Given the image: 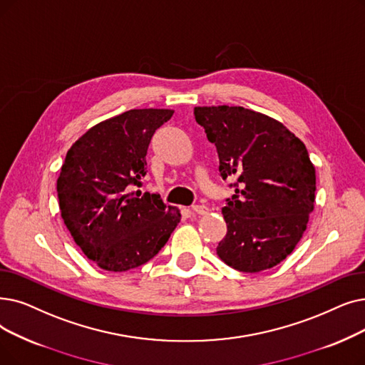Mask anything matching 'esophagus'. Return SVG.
<instances>
[{"label": "esophagus", "mask_w": 365, "mask_h": 365, "mask_svg": "<svg viewBox=\"0 0 365 365\" xmlns=\"http://www.w3.org/2000/svg\"><path fill=\"white\" fill-rule=\"evenodd\" d=\"M192 210H194L197 215H209V212H210V209H209L205 204L192 205Z\"/></svg>", "instance_id": "obj_1"}]
</instances>
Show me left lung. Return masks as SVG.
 I'll use <instances>...</instances> for the list:
<instances>
[{
	"mask_svg": "<svg viewBox=\"0 0 365 365\" xmlns=\"http://www.w3.org/2000/svg\"><path fill=\"white\" fill-rule=\"evenodd\" d=\"M235 194L222 215L227 235L216 247L235 270L258 273L282 262L303 237L314 209L316 171L307 149L282 122L239 106L195 107Z\"/></svg>",
	"mask_w": 365,
	"mask_h": 365,
	"instance_id": "obj_1",
	"label": "left lung"
}]
</instances>
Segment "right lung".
Instances as JSON below:
<instances>
[{"mask_svg": "<svg viewBox=\"0 0 365 365\" xmlns=\"http://www.w3.org/2000/svg\"><path fill=\"white\" fill-rule=\"evenodd\" d=\"M170 108H133L78 137L56 182L61 217L76 245L103 270L126 272L152 259L182 219L156 194L134 191L145 176L153 133Z\"/></svg>", "mask_w": 365, "mask_h": 365, "instance_id": "obj_1", "label": "right lung"}]
</instances>
